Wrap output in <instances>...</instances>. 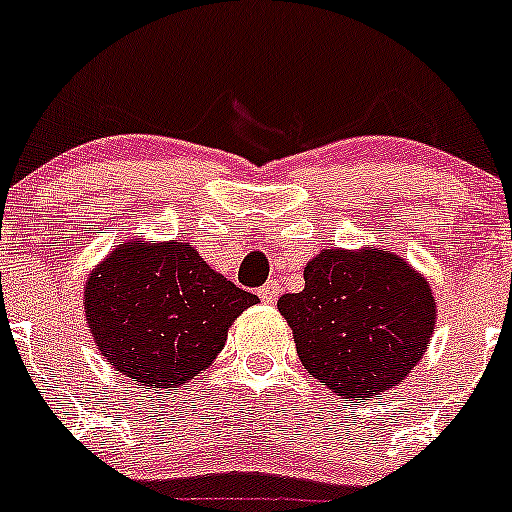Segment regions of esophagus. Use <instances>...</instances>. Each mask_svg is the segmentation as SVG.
Segmentation results:
<instances>
[{"label":"esophagus","instance_id":"34e87169","mask_svg":"<svg viewBox=\"0 0 512 512\" xmlns=\"http://www.w3.org/2000/svg\"><path fill=\"white\" fill-rule=\"evenodd\" d=\"M278 295H280L278 280H268L266 285H261V288H258V298L266 302V305H273V302L278 300Z\"/></svg>","mask_w":512,"mask_h":512}]
</instances>
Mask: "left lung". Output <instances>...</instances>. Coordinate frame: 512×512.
I'll return each instance as SVG.
<instances>
[{
    "instance_id": "obj_1",
    "label": "left lung",
    "mask_w": 512,
    "mask_h": 512,
    "mask_svg": "<svg viewBox=\"0 0 512 512\" xmlns=\"http://www.w3.org/2000/svg\"><path fill=\"white\" fill-rule=\"evenodd\" d=\"M305 290L278 300L307 373L332 393L368 398L398 386L434 332L430 283L388 251L324 249Z\"/></svg>"
}]
</instances>
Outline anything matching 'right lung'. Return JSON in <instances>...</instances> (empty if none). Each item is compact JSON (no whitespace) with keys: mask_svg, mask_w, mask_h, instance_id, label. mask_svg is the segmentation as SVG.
<instances>
[{"mask_svg":"<svg viewBox=\"0 0 512 512\" xmlns=\"http://www.w3.org/2000/svg\"><path fill=\"white\" fill-rule=\"evenodd\" d=\"M256 302L183 241H126L85 288L87 322L102 356L153 388H180L205 371L232 322Z\"/></svg>","mask_w":512,"mask_h":512,"instance_id":"right-lung-1","label":"right lung"}]
</instances>
